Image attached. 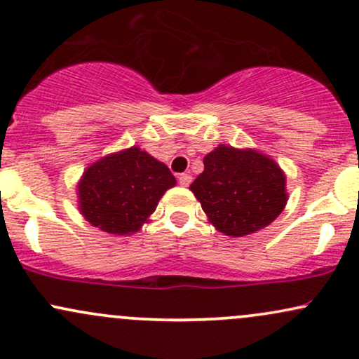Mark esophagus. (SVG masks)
I'll use <instances>...</instances> for the list:
<instances>
[{
    "instance_id": "1",
    "label": "esophagus",
    "mask_w": 359,
    "mask_h": 359,
    "mask_svg": "<svg viewBox=\"0 0 359 359\" xmlns=\"http://www.w3.org/2000/svg\"><path fill=\"white\" fill-rule=\"evenodd\" d=\"M191 182H192V175L191 174H180L179 175V184L184 185V187H187V185Z\"/></svg>"
}]
</instances>
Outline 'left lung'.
Masks as SVG:
<instances>
[{
  "label": "left lung",
  "instance_id": "1",
  "mask_svg": "<svg viewBox=\"0 0 359 359\" xmlns=\"http://www.w3.org/2000/svg\"><path fill=\"white\" fill-rule=\"evenodd\" d=\"M204 212L221 233L245 236L269 226L287 204L285 175L255 150L217 147L191 184Z\"/></svg>",
  "mask_w": 359,
  "mask_h": 359
}]
</instances>
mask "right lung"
<instances>
[{
	"mask_svg": "<svg viewBox=\"0 0 359 359\" xmlns=\"http://www.w3.org/2000/svg\"><path fill=\"white\" fill-rule=\"evenodd\" d=\"M174 185L175 177L165 163L133 147L104 156L84 172L79 208L82 216L102 231L135 233Z\"/></svg>",
	"mask_w": 359,
	"mask_h": 359,
	"instance_id": "add662e5",
	"label": "right lung"
}]
</instances>
